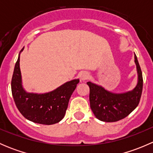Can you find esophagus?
Instances as JSON below:
<instances>
[{
	"label": "esophagus",
	"instance_id": "34e87169",
	"mask_svg": "<svg viewBox=\"0 0 153 153\" xmlns=\"http://www.w3.org/2000/svg\"><path fill=\"white\" fill-rule=\"evenodd\" d=\"M79 77L80 78H81V80H82V81H85V80L89 78V74L87 72H82L80 73Z\"/></svg>",
	"mask_w": 153,
	"mask_h": 153
}]
</instances>
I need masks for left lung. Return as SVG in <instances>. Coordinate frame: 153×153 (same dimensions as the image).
<instances>
[{"mask_svg":"<svg viewBox=\"0 0 153 153\" xmlns=\"http://www.w3.org/2000/svg\"><path fill=\"white\" fill-rule=\"evenodd\" d=\"M138 81L135 89L128 92L115 94L104 89L102 86L91 82L89 86L90 108L98 120L104 122H115L126 118L139 104L143 89L142 72L135 54Z\"/></svg>","mask_w":153,"mask_h":153,"instance_id":"left-lung-1","label":"left lung"}]
</instances>
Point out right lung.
<instances>
[{
    "label": "right lung",
    "mask_w": 153,
    "mask_h": 153,
    "mask_svg": "<svg viewBox=\"0 0 153 153\" xmlns=\"http://www.w3.org/2000/svg\"><path fill=\"white\" fill-rule=\"evenodd\" d=\"M23 49L24 48L21 52ZM78 83L79 79H75L48 93H28L21 84L19 54L14 69L11 87L15 105L23 116L34 123L51 125L63 119L69 98Z\"/></svg>",
    "instance_id": "1"
}]
</instances>
